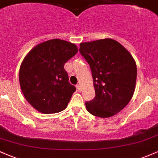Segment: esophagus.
Instances as JSON below:
<instances>
[{
  "mask_svg": "<svg viewBox=\"0 0 158 158\" xmlns=\"http://www.w3.org/2000/svg\"><path fill=\"white\" fill-rule=\"evenodd\" d=\"M76 87H77V90L81 91V85H80V84H77V85H76Z\"/></svg>",
  "mask_w": 158,
  "mask_h": 158,
  "instance_id": "1",
  "label": "esophagus"
}]
</instances>
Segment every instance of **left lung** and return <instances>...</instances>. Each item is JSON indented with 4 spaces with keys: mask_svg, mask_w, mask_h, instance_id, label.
<instances>
[{
    "mask_svg": "<svg viewBox=\"0 0 158 158\" xmlns=\"http://www.w3.org/2000/svg\"><path fill=\"white\" fill-rule=\"evenodd\" d=\"M79 51L90 67L96 96L86 110L99 118L120 112L133 97L137 68L131 54L111 38L80 44Z\"/></svg>",
    "mask_w": 158,
    "mask_h": 158,
    "instance_id": "obj_1",
    "label": "left lung"
}]
</instances>
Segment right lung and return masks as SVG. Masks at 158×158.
I'll list each match as a JSON object with an SVG mask.
<instances>
[{
    "instance_id": "1",
    "label": "right lung",
    "mask_w": 158,
    "mask_h": 158,
    "mask_svg": "<svg viewBox=\"0 0 158 158\" xmlns=\"http://www.w3.org/2000/svg\"><path fill=\"white\" fill-rule=\"evenodd\" d=\"M77 51V46L71 42L52 39L27 54L19 79L22 92L33 108L44 114L65 109L76 88L69 82L64 65Z\"/></svg>"
}]
</instances>
